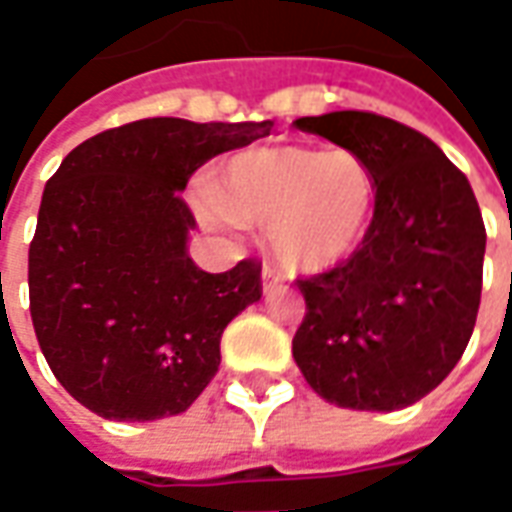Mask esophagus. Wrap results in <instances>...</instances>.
<instances>
[{
	"instance_id": "1",
	"label": "esophagus",
	"mask_w": 512,
	"mask_h": 512,
	"mask_svg": "<svg viewBox=\"0 0 512 512\" xmlns=\"http://www.w3.org/2000/svg\"><path fill=\"white\" fill-rule=\"evenodd\" d=\"M279 288H282V274L274 271L271 266L263 268V290H266V293H274V290Z\"/></svg>"
}]
</instances>
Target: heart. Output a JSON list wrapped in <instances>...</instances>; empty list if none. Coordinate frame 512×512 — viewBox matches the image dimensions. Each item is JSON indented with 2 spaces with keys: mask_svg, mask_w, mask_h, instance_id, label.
Wrapping results in <instances>:
<instances>
[{
  "mask_svg": "<svg viewBox=\"0 0 512 512\" xmlns=\"http://www.w3.org/2000/svg\"><path fill=\"white\" fill-rule=\"evenodd\" d=\"M376 175L345 147H246L213 172L208 222L268 227L274 255L293 271H326L362 244L376 211Z\"/></svg>",
  "mask_w": 512,
  "mask_h": 512,
  "instance_id": "1",
  "label": "heart"
}]
</instances>
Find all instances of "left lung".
I'll return each instance as SVG.
<instances>
[{
	"label": "left lung",
	"mask_w": 512,
	"mask_h": 512,
	"mask_svg": "<svg viewBox=\"0 0 512 512\" xmlns=\"http://www.w3.org/2000/svg\"><path fill=\"white\" fill-rule=\"evenodd\" d=\"M293 126L359 153L378 186L354 255L299 279L307 315L293 359L334 406H411L450 376L474 332L485 224L472 186L436 142L389 117L348 109Z\"/></svg>",
	"instance_id": "obj_1"
}]
</instances>
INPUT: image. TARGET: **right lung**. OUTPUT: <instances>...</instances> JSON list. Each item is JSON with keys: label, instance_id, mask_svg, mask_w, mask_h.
I'll return each mask as SVG.
<instances>
[{"label": "right lung", "instance_id": "add662e5", "mask_svg": "<svg viewBox=\"0 0 512 512\" xmlns=\"http://www.w3.org/2000/svg\"><path fill=\"white\" fill-rule=\"evenodd\" d=\"M263 123L147 117L90 136L46 183L29 244V312L71 397L117 422L180 414L219 370L222 332L263 296L260 263L194 266L180 191Z\"/></svg>", "mask_w": 512, "mask_h": 512}]
</instances>
